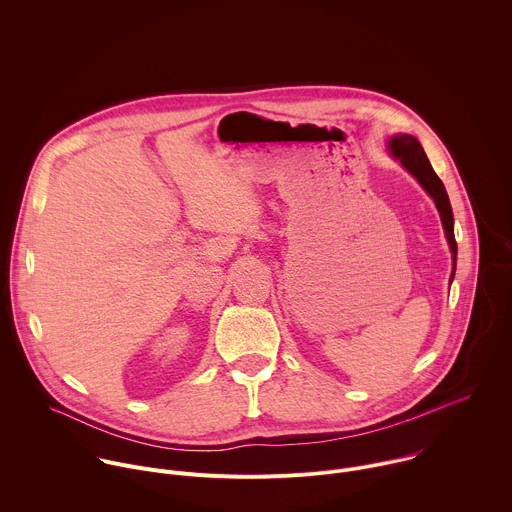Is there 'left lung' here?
I'll use <instances>...</instances> for the list:
<instances>
[{"mask_svg":"<svg viewBox=\"0 0 512 512\" xmlns=\"http://www.w3.org/2000/svg\"><path fill=\"white\" fill-rule=\"evenodd\" d=\"M388 150L390 154L400 160V164L422 184V188L432 196L438 212H440V220L444 226V234L452 252V276L454 278V268H456V240H454V218H452V208H450V200L448 194L444 190V184L440 182V178L434 174L420 142L408 134H400L394 136L388 142Z\"/></svg>","mask_w":512,"mask_h":512,"instance_id":"obj_1","label":"left lung"}]
</instances>
